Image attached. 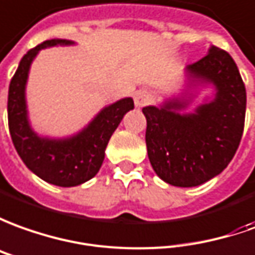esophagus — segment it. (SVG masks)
<instances>
[{"label": "esophagus", "instance_id": "esophagus-1", "mask_svg": "<svg viewBox=\"0 0 255 255\" xmlns=\"http://www.w3.org/2000/svg\"><path fill=\"white\" fill-rule=\"evenodd\" d=\"M150 103V96L145 91H136L134 93V105L136 108H141Z\"/></svg>", "mask_w": 255, "mask_h": 255}]
</instances>
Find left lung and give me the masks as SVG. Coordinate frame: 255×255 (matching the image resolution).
Returning a JSON list of instances; mask_svg holds the SVG:
<instances>
[{"label": "left lung", "instance_id": "left-lung-1", "mask_svg": "<svg viewBox=\"0 0 255 255\" xmlns=\"http://www.w3.org/2000/svg\"><path fill=\"white\" fill-rule=\"evenodd\" d=\"M212 93L191 113L203 90ZM145 144L154 172L166 183L194 187L218 176L238 150L246 118V87L238 65L224 50L184 68L183 87L143 108Z\"/></svg>", "mask_w": 255, "mask_h": 255}]
</instances>
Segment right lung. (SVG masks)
I'll use <instances>...</instances> for the list:
<instances>
[{"mask_svg":"<svg viewBox=\"0 0 255 255\" xmlns=\"http://www.w3.org/2000/svg\"><path fill=\"white\" fill-rule=\"evenodd\" d=\"M75 44L72 40L52 38L31 48L19 62L8 91V125L19 157L38 178L61 187L79 186L97 175L112 133L134 108L133 98H121L105 105L83 129L65 137L43 136L33 129L26 100L31 64L44 48Z\"/></svg>","mask_w":255,"mask_h":255,"instance_id":"1","label":"right lung"}]
</instances>
